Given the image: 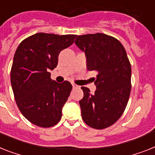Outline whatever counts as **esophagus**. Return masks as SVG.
I'll use <instances>...</instances> for the list:
<instances>
[{
  "instance_id": "34e87169",
  "label": "esophagus",
  "mask_w": 155,
  "mask_h": 155,
  "mask_svg": "<svg viewBox=\"0 0 155 155\" xmlns=\"http://www.w3.org/2000/svg\"><path fill=\"white\" fill-rule=\"evenodd\" d=\"M72 86H73V88H74V89H76V88H78V85H76V84H74V83H72Z\"/></svg>"
}]
</instances>
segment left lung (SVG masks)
<instances>
[{
    "label": "left lung",
    "instance_id": "8db88e82",
    "mask_svg": "<svg viewBox=\"0 0 155 155\" xmlns=\"http://www.w3.org/2000/svg\"><path fill=\"white\" fill-rule=\"evenodd\" d=\"M74 43L85 52L87 70L97 72L95 93L81 87V117L93 128H106L122 116L131 93V67L127 52L118 39L102 33L78 35Z\"/></svg>",
    "mask_w": 155,
    "mask_h": 155
}]
</instances>
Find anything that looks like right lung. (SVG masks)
<instances>
[{
	"mask_svg": "<svg viewBox=\"0 0 155 155\" xmlns=\"http://www.w3.org/2000/svg\"><path fill=\"white\" fill-rule=\"evenodd\" d=\"M75 35L36 33L18 46L11 69V85L16 104L33 124L50 127L62 117V107L72 89L69 81L58 83L50 70L58 54L74 43Z\"/></svg>",
	"mask_w": 155,
	"mask_h": 155,
	"instance_id": "add662e5",
	"label": "right lung"
}]
</instances>
